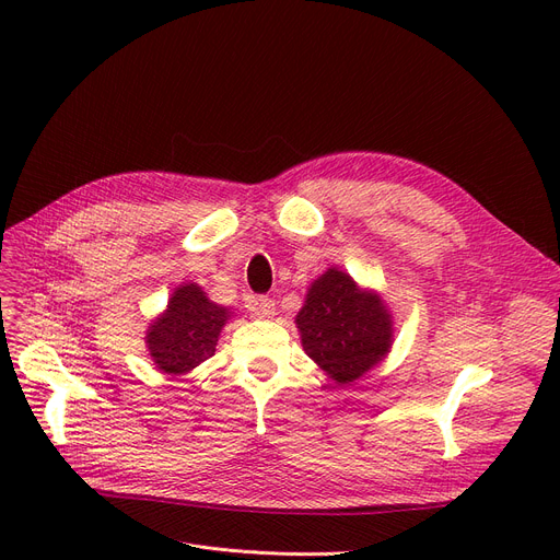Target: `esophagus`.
<instances>
[{"label":"esophagus","mask_w":560,"mask_h":560,"mask_svg":"<svg viewBox=\"0 0 560 560\" xmlns=\"http://www.w3.org/2000/svg\"><path fill=\"white\" fill-rule=\"evenodd\" d=\"M247 311H249L252 315L265 319V317H272V315H275L277 306H275V300H272V298H262V295H260V298H252V300L247 302Z\"/></svg>","instance_id":"esophagus-1"}]
</instances>
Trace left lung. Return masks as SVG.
<instances>
[{
    "instance_id": "8db88e82",
    "label": "left lung",
    "mask_w": 560,
    "mask_h": 560,
    "mask_svg": "<svg viewBox=\"0 0 560 560\" xmlns=\"http://www.w3.org/2000/svg\"><path fill=\"white\" fill-rule=\"evenodd\" d=\"M298 329L306 354L336 384L363 376L386 357L393 338L384 304L338 270H329L311 285L298 315Z\"/></svg>"
}]
</instances>
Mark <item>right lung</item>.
<instances>
[{"instance_id":"obj_1","label":"right lung","mask_w":560,"mask_h":560,"mask_svg":"<svg viewBox=\"0 0 560 560\" xmlns=\"http://www.w3.org/2000/svg\"><path fill=\"white\" fill-rule=\"evenodd\" d=\"M226 317V308L213 304L199 285L176 288L167 311L147 334V347L159 370L184 374L211 359Z\"/></svg>"}]
</instances>
